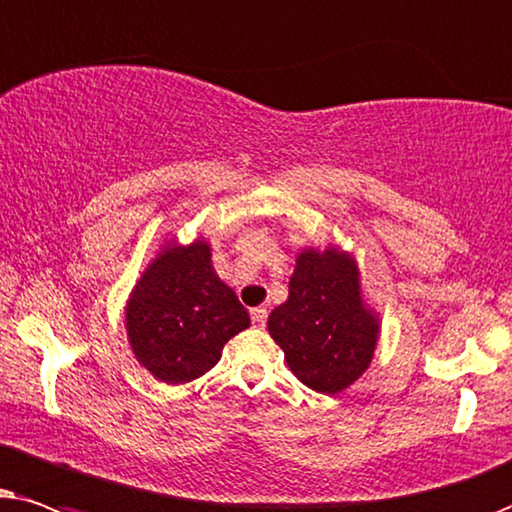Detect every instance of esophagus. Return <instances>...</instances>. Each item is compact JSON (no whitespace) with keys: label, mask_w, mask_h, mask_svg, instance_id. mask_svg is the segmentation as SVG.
Here are the masks:
<instances>
[{"label":"esophagus","mask_w":512,"mask_h":512,"mask_svg":"<svg viewBox=\"0 0 512 512\" xmlns=\"http://www.w3.org/2000/svg\"><path fill=\"white\" fill-rule=\"evenodd\" d=\"M267 309H264V306H257V309H252L250 311V318H252V325L255 327H264L267 325Z\"/></svg>","instance_id":"1"}]
</instances>
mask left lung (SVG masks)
Segmentation results:
<instances>
[{
    "instance_id": "left-lung-1",
    "label": "left lung",
    "mask_w": 512,
    "mask_h": 512,
    "mask_svg": "<svg viewBox=\"0 0 512 512\" xmlns=\"http://www.w3.org/2000/svg\"><path fill=\"white\" fill-rule=\"evenodd\" d=\"M267 327L292 374L325 395L342 393L370 367L379 339L358 264L337 248L299 252L288 302L271 311Z\"/></svg>"
}]
</instances>
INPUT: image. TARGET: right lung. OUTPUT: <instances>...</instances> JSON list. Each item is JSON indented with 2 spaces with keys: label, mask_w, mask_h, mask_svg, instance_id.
Segmentation results:
<instances>
[{
  "label": "right lung",
  "mask_w": 512,
  "mask_h": 512,
  "mask_svg": "<svg viewBox=\"0 0 512 512\" xmlns=\"http://www.w3.org/2000/svg\"><path fill=\"white\" fill-rule=\"evenodd\" d=\"M245 327L248 311L215 274L203 238L163 245L126 304L128 344L138 363L166 384L206 374Z\"/></svg>",
  "instance_id": "1"
}]
</instances>
